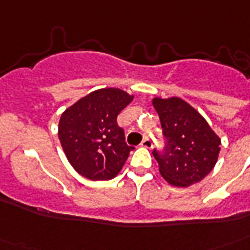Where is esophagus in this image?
<instances>
[{
    "instance_id": "esophagus-1",
    "label": "esophagus",
    "mask_w": 250,
    "mask_h": 250,
    "mask_svg": "<svg viewBox=\"0 0 250 250\" xmlns=\"http://www.w3.org/2000/svg\"><path fill=\"white\" fill-rule=\"evenodd\" d=\"M141 146H144V148L150 149L153 146V141L152 139H149V137H145L144 140L141 141Z\"/></svg>"
}]
</instances>
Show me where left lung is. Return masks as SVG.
Masks as SVG:
<instances>
[{
	"label": "left lung",
	"instance_id": "obj_1",
	"mask_svg": "<svg viewBox=\"0 0 250 250\" xmlns=\"http://www.w3.org/2000/svg\"><path fill=\"white\" fill-rule=\"evenodd\" d=\"M153 105L160 115L165 137L164 149L153 150L161 175L176 187L201 182L217 164L219 137L208 122L180 98H154Z\"/></svg>",
	"mask_w": 250,
	"mask_h": 250
}]
</instances>
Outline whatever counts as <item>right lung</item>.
<instances>
[{"label": "right lung", "mask_w": 250, "mask_h": 250, "mask_svg": "<svg viewBox=\"0 0 250 250\" xmlns=\"http://www.w3.org/2000/svg\"><path fill=\"white\" fill-rule=\"evenodd\" d=\"M132 97L118 88L94 90L70 106L60 119L58 136L68 162L90 180H110L128 158L133 146L125 143L117 123Z\"/></svg>", "instance_id": "1"}]
</instances>
